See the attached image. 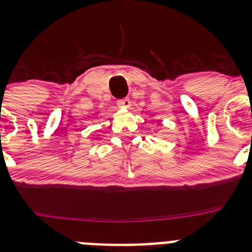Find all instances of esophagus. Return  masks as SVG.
I'll list each match as a JSON object with an SVG mask.
<instances>
[{"instance_id": "1", "label": "esophagus", "mask_w": 252, "mask_h": 252, "mask_svg": "<svg viewBox=\"0 0 252 252\" xmlns=\"http://www.w3.org/2000/svg\"><path fill=\"white\" fill-rule=\"evenodd\" d=\"M117 104H119V107H121V108H130L131 101L128 98L119 99V101H117Z\"/></svg>"}]
</instances>
